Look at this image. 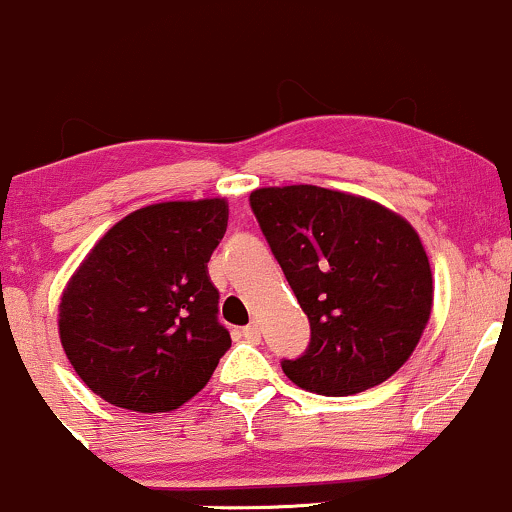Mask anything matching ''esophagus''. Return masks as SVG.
Wrapping results in <instances>:
<instances>
[{
  "instance_id": "obj_1",
  "label": "esophagus",
  "mask_w": 512,
  "mask_h": 512,
  "mask_svg": "<svg viewBox=\"0 0 512 512\" xmlns=\"http://www.w3.org/2000/svg\"><path fill=\"white\" fill-rule=\"evenodd\" d=\"M243 337L248 339V342H252V344L260 342V325H255V322H250L248 327H243Z\"/></svg>"
}]
</instances>
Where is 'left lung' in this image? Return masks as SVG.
Masks as SVG:
<instances>
[{"mask_svg": "<svg viewBox=\"0 0 512 512\" xmlns=\"http://www.w3.org/2000/svg\"><path fill=\"white\" fill-rule=\"evenodd\" d=\"M250 207L310 322L308 349L284 358V373L332 397L385 383L431 317V264L414 228L370 199L315 185L262 187Z\"/></svg>", "mask_w": 512, "mask_h": 512, "instance_id": "8db88e82", "label": "left lung"}]
</instances>
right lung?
<instances>
[{
	"instance_id": "right-lung-1",
	"label": "right lung",
	"mask_w": 512,
	"mask_h": 512,
	"mask_svg": "<svg viewBox=\"0 0 512 512\" xmlns=\"http://www.w3.org/2000/svg\"><path fill=\"white\" fill-rule=\"evenodd\" d=\"M226 199L163 202L115 223L62 293L60 339L79 378L115 407L178 409L209 383L231 334L207 262Z\"/></svg>"
}]
</instances>
